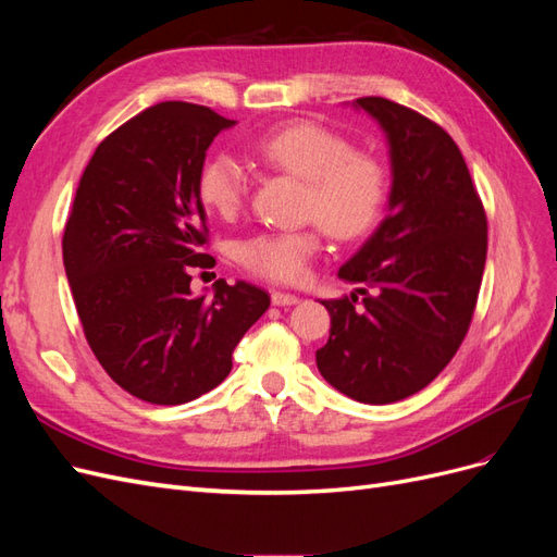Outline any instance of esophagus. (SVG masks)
Instances as JSON below:
<instances>
[{
  "mask_svg": "<svg viewBox=\"0 0 557 557\" xmlns=\"http://www.w3.org/2000/svg\"><path fill=\"white\" fill-rule=\"evenodd\" d=\"M297 301H299L297 295L281 293V290H274V293H272V305H274V307H293V305H297Z\"/></svg>",
  "mask_w": 557,
  "mask_h": 557,
  "instance_id": "1",
  "label": "esophagus"
}]
</instances>
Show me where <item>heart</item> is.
<instances>
[{
  "mask_svg": "<svg viewBox=\"0 0 557 557\" xmlns=\"http://www.w3.org/2000/svg\"><path fill=\"white\" fill-rule=\"evenodd\" d=\"M250 153L278 172L305 181V215L334 239L352 242L372 230L385 207L387 170L379 156L352 148L344 134L313 121H293L264 132ZM197 193L221 218L237 215L246 199L244 164L232 153H213L201 164ZM320 250V227L262 232L239 244L248 272L276 283L305 278Z\"/></svg>",
  "mask_w": 557,
  "mask_h": 557,
  "instance_id": "1",
  "label": "heart"
}]
</instances>
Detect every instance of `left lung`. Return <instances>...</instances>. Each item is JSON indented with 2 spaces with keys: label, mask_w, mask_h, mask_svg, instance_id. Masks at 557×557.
Instances as JSON below:
<instances>
[{
  "label": "left lung",
  "mask_w": 557,
  "mask_h": 557,
  "mask_svg": "<svg viewBox=\"0 0 557 557\" xmlns=\"http://www.w3.org/2000/svg\"><path fill=\"white\" fill-rule=\"evenodd\" d=\"M356 107L391 146L393 188L379 230L339 278L374 288L323 301L330 339L315 350L323 379L362 404H391L440 376L467 336L481 290L487 218L450 134L385 97Z\"/></svg>",
  "instance_id": "8db88e82"
}]
</instances>
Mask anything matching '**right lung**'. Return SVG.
<instances>
[{"mask_svg": "<svg viewBox=\"0 0 557 557\" xmlns=\"http://www.w3.org/2000/svg\"><path fill=\"white\" fill-rule=\"evenodd\" d=\"M234 121L209 107L162 102L97 146L62 237L83 334L104 372L150 404L174 407L221 385L232 350L269 309L250 283L215 281L197 176L218 132Z\"/></svg>", "mask_w": 557, "mask_h": 557, "instance_id": "obj_1", "label": "right lung"}]
</instances>
